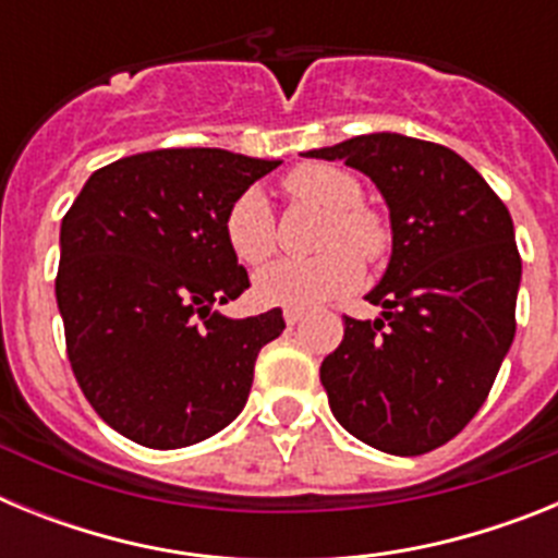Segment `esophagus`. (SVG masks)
Masks as SVG:
<instances>
[{"label": "esophagus", "mask_w": 558, "mask_h": 558, "mask_svg": "<svg viewBox=\"0 0 558 558\" xmlns=\"http://www.w3.org/2000/svg\"><path fill=\"white\" fill-rule=\"evenodd\" d=\"M302 318H304V310L284 307V322H288V327H295V324L302 322Z\"/></svg>", "instance_id": "34e87169"}]
</instances>
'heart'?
I'll return each instance as SVG.
<instances>
[{
    "label": "heart",
    "mask_w": 558,
    "mask_h": 558,
    "mask_svg": "<svg viewBox=\"0 0 558 558\" xmlns=\"http://www.w3.org/2000/svg\"><path fill=\"white\" fill-rule=\"evenodd\" d=\"M288 192L327 209L318 234L322 254L310 259H282L256 276L254 293L265 304L318 307L335 295L349 293L363 279V263H379L391 245L386 220L363 206V184L343 167L302 165L288 172ZM229 248L243 265L268 263L276 251V218L263 190L240 192L223 218Z\"/></svg>",
    "instance_id": "b5f03b06"
}]
</instances>
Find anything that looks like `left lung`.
Returning a JSON list of instances; mask_svg holds the SVG:
<instances>
[{
	"label": "left lung",
	"instance_id": "left-lung-1",
	"mask_svg": "<svg viewBox=\"0 0 558 558\" xmlns=\"http://www.w3.org/2000/svg\"><path fill=\"white\" fill-rule=\"evenodd\" d=\"M366 172L391 211L393 248L366 295L374 322L343 315L322 363L335 418L391 456H422L470 425L517 329L514 223L481 172L436 142L368 133L310 150Z\"/></svg>",
	"mask_w": 558,
	"mask_h": 558
}]
</instances>
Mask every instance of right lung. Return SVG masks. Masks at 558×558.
Listing matches in <instances>:
<instances>
[{"label":"right lung","instance_id":"1","mask_svg":"<svg viewBox=\"0 0 558 558\" xmlns=\"http://www.w3.org/2000/svg\"><path fill=\"white\" fill-rule=\"evenodd\" d=\"M282 161L165 147L92 172L61 223L56 299L77 386L142 447L175 450L245 408L282 310L226 318L248 288L223 234L231 201Z\"/></svg>","mask_w":558,"mask_h":558}]
</instances>
